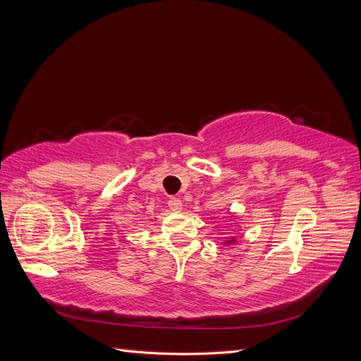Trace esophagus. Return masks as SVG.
Segmentation results:
<instances>
[{
  "label": "esophagus",
  "instance_id": "1",
  "mask_svg": "<svg viewBox=\"0 0 361 361\" xmlns=\"http://www.w3.org/2000/svg\"><path fill=\"white\" fill-rule=\"evenodd\" d=\"M182 200L178 199V197H171L169 200V207L173 211V212H180L182 211Z\"/></svg>",
  "mask_w": 361,
  "mask_h": 361
}]
</instances>
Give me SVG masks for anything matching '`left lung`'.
Segmentation results:
<instances>
[{"instance_id": "8db88e82", "label": "left lung", "mask_w": 361, "mask_h": 361, "mask_svg": "<svg viewBox=\"0 0 361 361\" xmlns=\"http://www.w3.org/2000/svg\"><path fill=\"white\" fill-rule=\"evenodd\" d=\"M233 243H236V241H235V238H232V239H227V241H226L224 244H233Z\"/></svg>"}]
</instances>
